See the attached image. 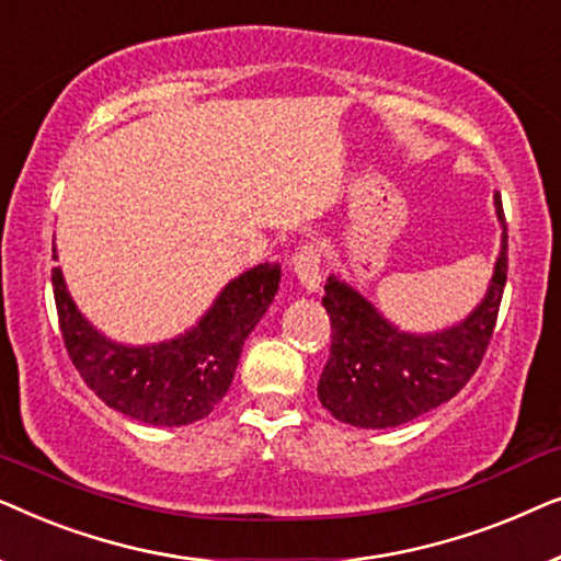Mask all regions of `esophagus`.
I'll list each match as a JSON object with an SVG mask.
<instances>
[{
	"mask_svg": "<svg viewBox=\"0 0 561 561\" xmlns=\"http://www.w3.org/2000/svg\"><path fill=\"white\" fill-rule=\"evenodd\" d=\"M321 252L313 242H306L298 248L294 257V273L301 280V286L309 290V294H317L321 283Z\"/></svg>",
	"mask_w": 561,
	"mask_h": 561,
	"instance_id": "1",
	"label": "esophagus"
}]
</instances>
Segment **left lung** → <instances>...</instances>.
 I'll return each instance as SVG.
<instances>
[{
	"instance_id": "8db88e82",
	"label": "left lung",
	"mask_w": 561,
	"mask_h": 561,
	"mask_svg": "<svg viewBox=\"0 0 561 561\" xmlns=\"http://www.w3.org/2000/svg\"><path fill=\"white\" fill-rule=\"evenodd\" d=\"M495 211L503 240L488 294L470 317L444 332H401L355 288L329 275L321 304L332 321V347L317 393L334 419L363 428L401 426L467 386L485 357L508 275L501 194H495Z\"/></svg>"
}]
</instances>
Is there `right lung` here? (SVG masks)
<instances>
[{
  "instance_id": "add662e5",
  "label": "right lung",
  "mask_w": 561,
  "mask_h": 561,
  "mask_svg": "<svg viewBox=\"0 0 561 561\" xmlns=\"http://www.w3.org/2000/svg\"><path fill=\"white\" fill-rule=\"evenodd\" d=\"M278 263L252 267L179 340L127 347L81 317L64 273L53 267L58 324L73 367L110 409L152 426H186L209 416L232 386L242 344L278 294Z\"/></svg>"
}]
</instances>
